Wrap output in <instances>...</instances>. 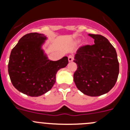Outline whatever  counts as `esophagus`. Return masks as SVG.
I'll use <instances>...</instances> for the list:
<instances>
[{"mask_svg": "<svg viewBox=\"0 0 130 130\" xmlns=\"http://www.w3.org/2000/svg\"><path fill=\"white\" fill-rule=\"evenodd\" d=\"M68 60H69V62H71L73 60V55H69L68 57Z\"/></svg>", "mask_w": 130, "mask_h": 130, "instance_id": "34e87169", "label": "esophagus"}]
</instances>
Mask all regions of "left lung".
I'll return each instance as SVG.
<instances>
[{"instance_id": "obj_1", "label": "left lung", "mask_w": 130, "mask_h": 130, "mask_svg": "<svg viewBox=\"0 0 130 130\" xmlns=\"http://www.w3.org/2000/svg\"><path fill=\"white\" fill-rule=\"evenodd\" d=\"M92 45L81 46L75 55L77 69L73 80L80 91L89 96H99L115 86L119 74V62L113 46L104 36L89 34Z\"/></svg>"}]
</instances>
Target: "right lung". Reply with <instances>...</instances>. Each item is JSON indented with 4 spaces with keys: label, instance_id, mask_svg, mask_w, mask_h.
Masks as SVG:
<instances>
[{
    "label": "right lung",
    "instance_id": "1",
    "mask_svg": "<svg viewBox=\"0 0 130 130\" xmlns=\"http://www.w3.org/2000/svg\"><path fill=\"white\" fill-rule=\"evenodd\" d=\"M46 39L43 34H27L10 55L8 72L12 84L19 92L31 97L49 91L55 83L57 72L69 63L67 57L57 61L48 60L41 48Z\"/></svg>",
    "mask_w": 130,
    "mask_h": 130
}]
</instances>
